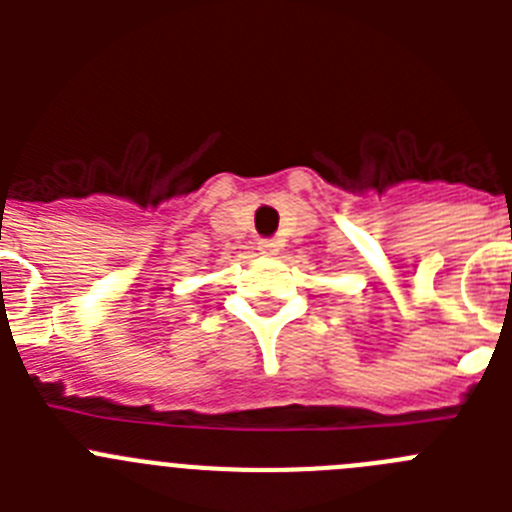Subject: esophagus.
<instances>
[{"label": "esophagus", "instance_id": "obj_1", "mask_svg": "<svg viewBox=\"0 0 512 512\" xmlns=\"http://www.w3.org/2000/svg\"><path fill=\"white\" fill-rule=\"evenodd\" d=\"M259 253H261V256H277L279 243L277 241H261L259 243Z\"/></svg>", "mask_w": 512, "mask_h": 512}]
</instances>
